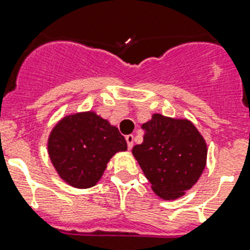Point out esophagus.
Wrapping results in <instances>:
<instances>
[{"mask_svg": "<svg viewBox=\"0 0 250 250\" xmlns=\"http://www.w3.org/2000/svg\"><path fill=\"white\" fill-rule=\"evenodd\" d=\"M125 141H127L128 149H132V146H133V135H127V136H125Z\"/></svg>", "mask_w": 250, "mask_h": 250, "instance_id": "1", "label": "esophagus"}]
</instances>
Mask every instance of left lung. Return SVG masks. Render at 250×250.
<instances>
[{
    "label": "left lung",
    "mask_w": 250,
    "mask_h": 250,
    "mask_svg": "<svg viewBox=\"0 0 250 250\" xmlns=\"http://www.w3.org/2000/svg\"><path fill=\"white\" fill-rule=\"evenodd\" d=\"M143 128L144 141L133 146V157L158 196L164 200L181 198L206 168V140L188 119L158 113Z\"/></svg>",
    "instance_id": "left-lung-1"
}]
</instances>
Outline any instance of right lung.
<instances>
[{
  "label": "right lung",
  "mask_w": 250,
  "mask_h": 250,
  "mask_svg": "<svg viewBox=\"0 0 250 250\" xmlns=\"http://www.w3.org/2000/svg\"><path fill=\"white\" fill-rule=\"evenodd\" d=\"M125 150L127 143L118 128L91 110L62 117L47 141L55 171L62 181L77 188L95 186L109 160Z\"/></svg>",
  "instance_id": "1"
}]
</instances>
